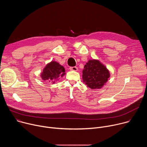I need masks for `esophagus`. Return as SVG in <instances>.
Listing matches in <instances>:
<instances>
[{"label":"esophagus","instance_id":"1","mask_svg":"<svg viewBox=\"0 0 147 147\" xmlns=\"http://www.w3.org/2000/svg\"><path fill=\"white\" fill-rule=\"evenodd\" d=\"M69 69H70V70H72V71H77L78 70V68L76 66L70 67Z\"/></svg>","mask_w":147,"mask_h":147}]
</instances>
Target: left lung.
Returning a JSON list of instances; mask_svg holds the SVG:
<instances>
[{
	"label": "left lung",
	"mask_w": 147,
	"mask_h": 147,
	"mask_svg": "<svg viewBox=\"0 0 147 147\" xmlns=\"http://www.w3.org/2000/svg\"><path fill=\"white\" fill-rule=\"evenodd\" d=\"M109 77V70L96 60H90L82 70L83 81L91 89L102 88Z\"/></svg>",
	"instance_id": "obj_1"
}]
</instances>
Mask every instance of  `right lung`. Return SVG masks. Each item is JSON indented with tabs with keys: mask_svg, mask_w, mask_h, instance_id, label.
<instances>
[{
	"mask_svg": "<svg viewBox=\"0 0 147 147\" xmlns=\"http://www.w3.org/2000/svg\"><path fill=\"white\" fill-rule=\"evenodd\" d=\"M65 70L63 66H61L57 62L52 61L48 64L41 74V77L44 80H47L52 84L59 80L65 74Z\"/></svg>",
	"mask_w": 147,
	"mask_h": 147,
	"instance_id": "add662e5",
	"label": "right lung"
}]
</instances>
